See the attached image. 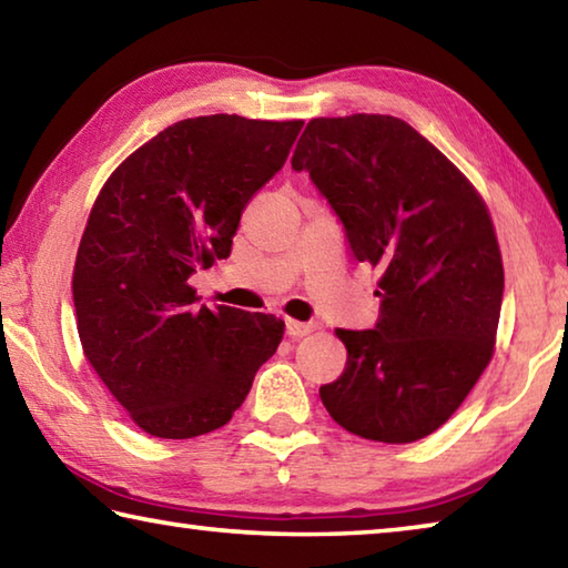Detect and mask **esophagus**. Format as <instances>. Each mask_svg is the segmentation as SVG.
Listing matches in <instances>:
<instances>
[{"mask_svg": "<svg viewBox=\"0 0 568 568\" xmlns=\"http://www.w3.org/2000/svg\"><path fill=\"white\" fill-rule=\"evenodd\" d=\"M313 331H315V323H301V321H293V318L285 321V333L291 335V338H303V335L313 333Z\"/></svg>", "mask_w": 568, "mask_h": 568, "instance_id": "1", "label": "esophagus"}]
</instances>
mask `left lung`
<instances>
[{
	"label": "left lung",
	"mask_w": 568,
	"mask_h": 568,
	"mask_svg": "<svg viewBox=\"0 0 568 568\" xmlns=\"http://www.w3.org/2000/svg\"><path fill=\"white\" fill-rule=\"evenodd\" d=\"M291 165L328 200L355 261L381 271L376 325L335 331L348 363L323 406L361 438H426L494 355L504 265L484 200L390 114L311 120Z\"/></svg>",
	"instance_id": "1"
}]
</instances>
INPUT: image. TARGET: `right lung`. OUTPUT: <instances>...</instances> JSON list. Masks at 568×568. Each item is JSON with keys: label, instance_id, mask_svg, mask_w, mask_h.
Wrapping results in <instances>:
<instances>
[{"label": "right lung", "instance_id": "right-lung-1", "mask_svg": "<svg viewBox=\"0 0 568 568\" xmlns=\"http://www.w3.org/2000/svg\"><path fill=\"white\" fill-rule=\"evenodd\" d=\"M301 128L237 114L175 122L94 200L72 275L77 331L150 436L225 426L283 341L275 315L197 305L190 277L230 255L245 205L285 165Z\"/></svg>", "mask_w": 568, "mask_h": 568}]
</instances>
